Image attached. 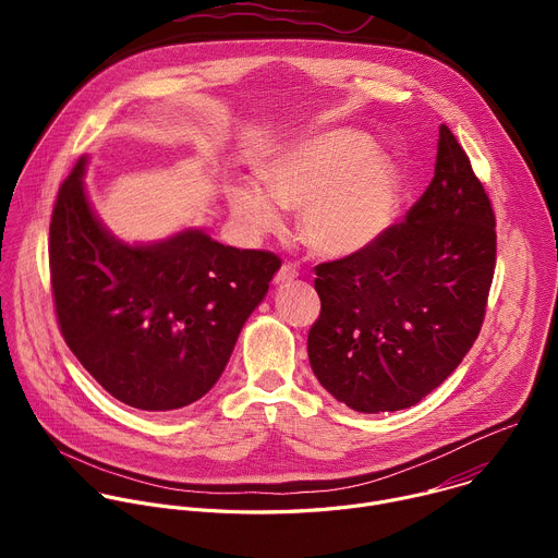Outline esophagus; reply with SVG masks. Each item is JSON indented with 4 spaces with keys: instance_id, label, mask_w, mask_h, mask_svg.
<instances>
[{
    "instance_id": "esophagus-1",
    "label": "esophagus",
    "mask_w": 558,
    "mask_h": 558,
    "mask_svg": "<svg viewBox=\"0 0 558 558\" xmlns=\"http://www.w3.org/2000/svg\"><path fill=\"white\" fill-rule=\"evenodd\" d=\"M295 278H298V269L293 265H282L274 280H276V284H287V282L295 280Z\"/></svg>"
}]
</instances>
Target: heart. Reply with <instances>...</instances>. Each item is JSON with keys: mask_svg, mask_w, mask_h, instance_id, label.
<instances>
[{"mask_svg": "<svg viewBox=\"0 0 558 558\" xmlns=\"http://www.w3.org/2000/svg\"><path fill=\"white\" fill-rule=\"evenodd\" d=\"M263 183L229 190L233 220L252 238L282 227V207L302 209L300 238L317 256L368 252L395 227L404 181L392 158L355 130H327L274 154Z\"/></svg>", "mask_w": 558, "mask_h": 558, "instance_id": "obj_1", "label": "heart"}]
</instances>
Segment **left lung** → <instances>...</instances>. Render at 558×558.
<instances>
[{
  "instance_id": "1",
  "label": "left lung",
  "mask_w": 558,
  "mask_h": 558,
  "mask_svg": "<svg viewBox=\"0 0 558 558\" xmlns=\"http://www.w3.org/2000/svg\"><path fill=\"white\" fill-rule=\"evenodd\" d=\"M490 198L441 125L435 177L404 222L364 254L315 267L311 368L357 413L415 407L482 331L495 276Z\"/></svg>"
}]
</instances>
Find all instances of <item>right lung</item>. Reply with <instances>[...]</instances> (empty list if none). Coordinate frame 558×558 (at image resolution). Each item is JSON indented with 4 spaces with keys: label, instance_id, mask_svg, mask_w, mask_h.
Listing matches in <instances>:
<instances>
[{
    "label": "right lung",
    "instance_id": "add662e5",
    "mask_svg": "<svg viewBox=\"0 0 558 558\" xmlns=\"http://www.w3.org/2000/svg\"><path fill=\"white\" fill-rule=\"evenodd\" d=\"M88 156L63 181L50 220V282L59 329L119 402L179 411L222 375L280 258L222 245L203 229L130 245L97 218Z\"/></svg>",
    "mask_w": 558,
    "mask_h": 558
}]
</instances>
